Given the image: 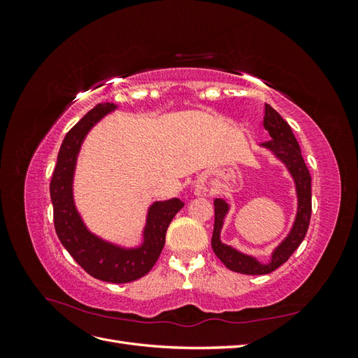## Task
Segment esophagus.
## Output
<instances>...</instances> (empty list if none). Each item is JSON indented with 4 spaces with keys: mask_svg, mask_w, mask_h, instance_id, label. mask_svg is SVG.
<instances>
[{
    "mask_svg": "<svg viewBox=\"0 0 358 358\" xmlns=\"http://www.w3.org/2000/svg\"><path fill=\"white\" fill-rule=\"evenodd\" d=\"M197 194H200V191H199V192H197Z\"/></svg>",
    "mask_w": 358,
    "mask_h": 358,
    "instance_id": "34e87169",
    "label": "esophagus"
}]
</instances>
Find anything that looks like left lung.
<instances>
[{"label":"left lung","mask_w":358,"mask_h":358,"mask_svg":"<svg viewBox=\"0 0 358 358\" xmlns=\"http://www.w3.org/2000/svg\"><path fill=\"white\" fill-rule=\"evenodd\" d=\"M264 128L268 131L270 140L262 146L268 149L289 171L294 180L297 194V213L294 222L285 239L275 249L267 263L259 262L255 257L237 251L236 248L225 245L221 241V230L224 220L230 210V206L224 199H215V225L212 236V249L215 255L225 264L227 268L243 275H267L282 266L292 252L300 246L308 231L310 212H312V192L310 175L301 157V150L297 140L291 131V127L272 106L264 107Z\"/></svg>","instance_id":"obj_1"}]
</instances>
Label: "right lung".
Masks as SVG:
<instances>
[{"instance_id":"add662e5","label":"right lung","mask_w":358,"mask_h":358,"mask_svg":"<svg viewBox=\"0 0 358 358\" xmlns=\"http://www.w3.org/2000/svg\"><path fill=\"white\" fill-rule=\"evenodd\" d=\"M115 109L117 106L113 103L95 106L64 137L50 180V200L58 239L76 263L95 279L127 284L145 276L154 267L164 248L169 225L183 208V203L179 199H170L150 204L143 229V242L134 248L104 241L85 225L73 197L76 162L86 134Z\"/></svg>"}]
</instances>
